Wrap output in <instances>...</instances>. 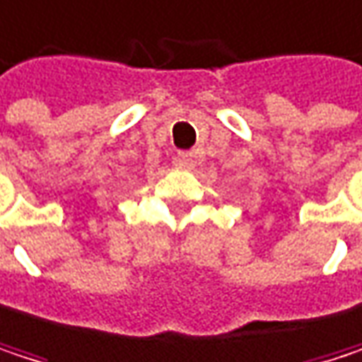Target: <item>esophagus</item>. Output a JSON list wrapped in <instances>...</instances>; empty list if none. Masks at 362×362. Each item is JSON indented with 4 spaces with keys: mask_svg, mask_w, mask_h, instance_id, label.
I'll return each instance as SVG.
<instances>
[{
    "mask_svg": "<svg viewBox=\"0 0 362 362\" xmlns=\"http://www.w3.org/2000/svg\"><path fill=\"white\" fill-rule=\"evenodd\" d=\"M194 153L192 151H187V153H179L177 156V166L179 168H194Z\"/></svg>",
    "mask_w": 362,
    "mask_h": 362,
    "instance_id": "obj_1",
    "label": "esophagus"
}]
</instances>
